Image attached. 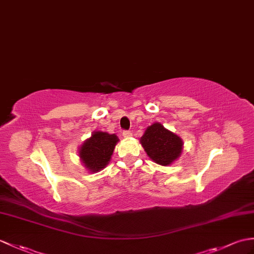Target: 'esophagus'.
I'll use <instances>...</instances> for the list:
<instances>
[{
    "instance_id": "obj_1",
    "label": "esophagus",
    "mask_w": 254,
    "mask_h": 254,
    "mask_svg": "<svg viewBox=\"0 0 254 254\" xmlns=\"http://www.w3.org/2000/svg\"><path fill=\"white\" fill-rule=\"evenodd\" d=\"M122 135H123V137L128 138V137L132 136V132H131V131H123V132H122Z\"/></svg>"
}]
</instances>
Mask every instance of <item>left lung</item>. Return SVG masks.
<instances>
[{
	"label": "left lung",
	"mask_w": 254,
	"mask_h": 254,
	"mask_svg": "<svg viewBox=\"0 0 254 254\" xmlns=\"http://www.w3.org/2000/svg\"><path fill=\"white\" fill-rule=\"evenodd\" d=\"M139 143L151 160L163 167H168L178 160L184 145L178 134L166 128L159 122L152 123L146 128Z\"/></svg>",
	"instance_id": "1"
}]
</instances>
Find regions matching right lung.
Listing matches in <instances>:
<instances>
[{"mask_svg":"<svg viewBox=\"0 0 254 254\" xmlns=\"http://www.w3.org/2000/svg\"><path fill=\"white\" fill-rule=\"evenodd\" d=\"M118 141L116 134L102 131L93 132L91 137L83 141L78 154L88 172L96 173L107 167Z\"/></svg>","mask_w":254,"mask_h":254,"instance_id":"1","label":"right lung"}]
</instances>
